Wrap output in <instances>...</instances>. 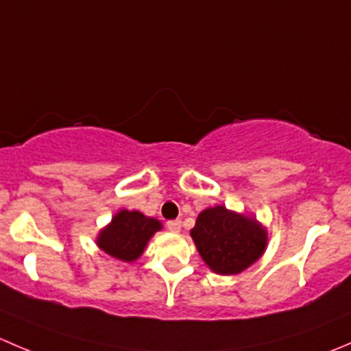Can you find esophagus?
I'll return each mask as SVG.
<instances>
[{"mask_svg": "<svg viewBox=\"0 0 351 351\" xmlns=\"http://www.w3.org/2000/svg\"><path fill=\"white\" fill-rule=\"evenodd\" d=\"M166 228L171 232H180V229H182V221H178V219H176V221H168L166 222Z\"/></svg>", "mask_w": 351, "mask_h": 351, "instance_id": "34e87169", "label": "esophagus"}]
</instances>
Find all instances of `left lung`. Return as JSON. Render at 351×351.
Here are the masks:
<instances>
[{
  "label": "left lung",
  "instance_id": "left-lung-1",
  "mask_svg": "<svg viewBox=\"0 0 351 351\" xmlns=\"http://www.w3.org/2000/svg\"><path fill=\"white\" fill-rule=\"evenodd\" d=\"M190 234L202 260L219 275L246 270L267 246V231L254 219L228 210L222 205L200 212Z\"/></svg>",
  "mask_w": 351,
  "mask_h": 351
}]
</instances>
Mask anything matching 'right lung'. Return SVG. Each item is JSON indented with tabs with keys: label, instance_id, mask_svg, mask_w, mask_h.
Returning <instances> with one entry per match:
<instances>
[{
	"label": "right lung",
	"instance_id": "1",
	"mask_svg": "<svg viewBox=\"0 0 351 351\" xmlns=\"http://www.w3.org/2000/svg\"><path fill=\"white\" fill-rule=\"evenodd\" d=\"M159 229L161 224L153 217L137 210H120L112 219V224L100 232L98 246L117 260L134 261L143 254L149 238Z\"/></svg>",
	"mask_w": 351,
	"mask_h": 351
}]
</instances>
